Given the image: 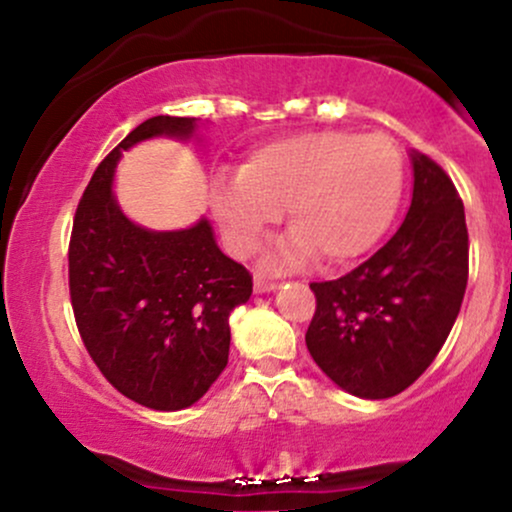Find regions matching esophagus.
<instances>
[{
    "label": "esophagus",
    "mask_w": 512,
    "mask_h": 512,
    "mask_svg": "<svg viewBox=\"0 0 512 512\" xmlns=\"http://www.w3.org/2000/svg\"><path fill=\"white\" fill-rule=\"evenodd\" d=\"M276 281H267V279H255V293H269L276 289Z\"/></svg>",
    "instance_id": "obj_1"
}]
</instances>
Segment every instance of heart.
<instances>
[{
  "mask_svg": "<svg viewBox=\"0 0 512 512\" xmlns=\"http://www.w3.org/2000/svg\"><path fill=\"white\" fill-rule=\"evenodd\" d=\"M404 158L383 132L315 129L257 146L236 178L211 192L228 248L248 257L286 211L291 238L267 264L296 267L317 255L325 267L358 260L395 219Z\"/></svg>",
  "mask_w": 512,
  "mask_h": 512,
  "instance_id": "b5f03b06",
  "label": "heart"
}]
</instances>
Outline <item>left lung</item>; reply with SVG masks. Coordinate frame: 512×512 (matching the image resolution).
I'll use <instances>...</instances> for the list:
<instances>
[{"instance_id":"8db88e82","label":"left lung","mask_w":512,"mask_h":512,"mask_svg":"<svg viewBox=\"0 0 512 512\" xmlns=\"http://www.w3.org/2000/svg\"><path fill=\"white\" fill-rule=\"evenodd\" d=\"M414 192L399 231L354 272L310 284V356L361 399L395 397L438 356L467 289L462 199L436 161L411 149Z\"/></svg>"}]
</instances>
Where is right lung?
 <instances>
[{"label":"right lung","instance_id":"obj_1","mask_svg":"<svg viewBox=\"0 0 512 512\" xmlns=\"http://www.w3.org/2000/svg\"><path fill=\"white\" fill-rule=\"evenodd\" d=\"M197 129V117L170 115L134 127L93 173L69 243V293L88 354L115 390L156 411L207 395L228 363V315L252 293L207 216L154 231L129 219L113 192L125 151L158 137L202 144Z\"/></svg>","mask_w":512,"mask_h":512}]
</instances>
